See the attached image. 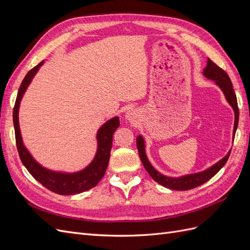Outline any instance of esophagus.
I'll list each match as a JSON object with an SVG mask.
<instances>
[{
    "label": "esophagus",
    "instance_id": "34e87169",
    "mask_svg": "<svg viewBox=\"0 0 250 250\" xmlns=\"http://www.w3.org/2000/svg\"><path fill=\"white\" fill-rule=\"evenodd\" d=\"M134 116H135V113H134V111H132V110H129V111L126 112V119H127V120L132 121V119L134 118Z\"/></svg>",
    "mask_w": 250,
    "mask_h": 250
}]
</instances>
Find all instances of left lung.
Returning <instances> with one entry per match:
<instances>
[{"mask_svg": "<svg viewBox=\"0 0 250 250\" xmlns=\"http://www.w3.org/2000/svg\"><path fill=\"white\" fill-rule=\"evenodd\" d=\"M203 76L207 77L208 79L215 81L216 84L221 88L226 98V100H228V102L232 107L234 111V126H233V137H234L237 127H238V123H239V108H238L237 97H236V94H234V90L232 88V83L229 77V75L226 74V72L222 70L221 67H219L215 62H211L209 58H208V64L206 66V69L203 70ZM137 147L139 150V155L141 157V161L144 165V167H145L146 171L149 173V175L152 177L156 183L166 188H171V190H176V191L191 190V188H194L196 187L203 185L204 183H207L208 180H209L211 177H214L216 174L220 171V169L226 164L230 155V150H229V153L226 154L222 160H220L217 164L211 166L210 168L204 170L202 172L188 174V175H185L181 177H168V176L163 175V174H161L158 171H156L152 167V165L149 163L148 158L146 156L145 142H144L142 135H139L137 138Z\"/></svg>", "mask_w": 250, "mask_h": 250, "instance_id": "8db88e82", "label": "left lung"}]
</instances>
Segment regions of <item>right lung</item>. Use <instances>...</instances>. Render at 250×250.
I'll return each mask as SVG.
<instances>
[{"label":"right lung","mask_w":250,"mask_h":250,"mask_svg":"<svg viewBox=\"0 0 250 250\" xmlns=\"http://www.w3.org/2000/svg\"><path fill=\"white\" fill-rule=\"evenodd\" d=\"M43 62H40L32 70H30L22 80L20 86L16 104L13 107V125L16 131V141L19 151V155L22 165L31 175L41 183L48 190L59 195H74L89 190L98 185L102 179L107 169L109 162L110 150L112 146V137L117 128L120 126L118 117L108 120L98 130L97 141L98 149L94 161L87 167L76 173H62L48 170L36 163L34 158L28 152V150L22 144L20 125H19V108L20 103L25 94L30 82L32 81L34 75L39 71Z\"/></svg>","instance_id":"right-lung-1"}]
</instances>
